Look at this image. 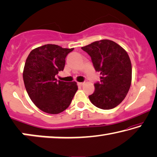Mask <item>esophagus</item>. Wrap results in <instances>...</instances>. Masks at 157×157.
I'll list each match as a JSON object with an SVG mask.
<instances>
[{
  "mask_svg": "<svg viewBox=\"0 0 157 157\" xmlns=\"http://www.w3.org/2000/svg\"><path fill=\"white\" fill-rule=\"evenodd\" d=\"M78 85L79 86H82L84 85V83L83 82H78Z\"/></svg>",
  "mask_w": 157,
  "mask_h": 157,
  "instance_id": "obj_1",
  "label": "esophagus"
}]
</instances>
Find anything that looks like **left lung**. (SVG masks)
Segmentation results:
<instances>
[{"instance_id":"left-lung-1","label":"left lung","mask_w":157,"mask_h":157,"mask_svg":"<svg viewBox=\"0 0 157 157\" xmlns=\"http://www.w3.org/2000/svg\"><path fill=\"white\" fill-rule=\"evenodd\" d=\"M89 54L95 71H99L100 83L94 84L90 101L97 108L110 110L124 99L132 82V64L128 54L119 44L109 40L95 41L82 47Z\"/></svg>"}]
</instances>
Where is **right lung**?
<instances>
[{
    "mask_svg": "<svg viewBox=\"0 0 157 157\" xmlns=\"http://www.w3.org/2000/svg\"><path fill=\"white\" fill-rule=\"evenodd\" d=\"M73 50L48 44L33 49L27 58L22 74L25 86L32 101L43 112H63L78 90L76 81H57L55 78L63 70L66 56Z\"/></svg>",
    "mask_w": 157,
    "mask_h": 157,
    "instance_id": "add662e5",
    "label": "right lung"
}]
</instances>
